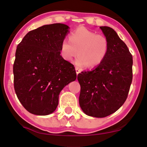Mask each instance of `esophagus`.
Here are the masks:
<instances>
[{"mask_svg": "<svg viewBox=\"0 0 147 147\" xmlns=\"http://www.w3.org/2000/svg\"><path fill=\"white\" fill-rule=\"evenodd\" d=\"M75 70H76V74L78 75V74L80 73V70L78 67H76L75 68Z\"/></svg>", "mask_w": 147, "mask_h": 147, "instance_id": "esophagus-1", "label": "esophagus"}]
</instances>
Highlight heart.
<instances>
[{"label": "heart", "instance_id": "b5f03b06", "mask_svg": "<svg viewBox=\"0 0 147 147\" xmlns=\"http://www.w3.org/2000/svg\"><path fill=\"white\" fill-rule=\"evenodd\" d=\"M109 41L105 36L80 27L64 39L60 51L63 58L71 61L78 54L75 63L78 67H95L102 63L108 53Z\"/></svg>", "mask_w": 147, "mask_h": 147}]
</instances>
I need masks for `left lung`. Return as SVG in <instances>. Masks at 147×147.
Returning <instances> with one entry per match:
<instances>
[{"label":"left lung","mask_w":147,"mask_h":147,"mask_svg":"<svg viewBox=\"0 0 147 147\" xmlns=\"http://www.w3.org/2000/svg\"><path fill=\"white\" fill-rule=\"evenodd\" d=\"M109 41L108 53L102 63L78 74L79 104L86 115L105 117L115 112L127 98L132 81L133 58L117 32L100 26Z\"/></svg>","instance_id":"8db88e82"}]
</instances>
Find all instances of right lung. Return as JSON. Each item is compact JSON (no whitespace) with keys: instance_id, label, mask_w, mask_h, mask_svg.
Here are the masks:
<instances>
[{"instance_id":"1","label":"right lung","mask_w":147,"mask_h":147,"mask_svg":"<svg viewBox=\"0 0 147 147\" xmlns=\"http://www.w3.org/2000/svg\"><path fill=\"white\" fill-rule=\"evenodd\" d=\"M69 27L55 23L30 31L17 47L13 63L14 89L30 113L47 115L56 110L59 94L74 81V67L60 55Z\"/></svg>"}]
</instances>
